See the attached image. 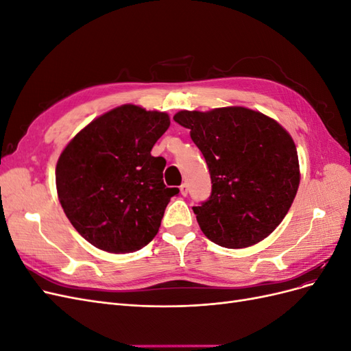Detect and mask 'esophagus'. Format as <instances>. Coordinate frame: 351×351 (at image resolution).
I'll return each mask as SVG.
<instances>
[{
	"instance_id": "1",
	"label": "esophagus",
	"mask_w": 351,
	"mask_h": 351,
	"mask_svg": "<svg viewBox=\"0 0 351 351\" xmlns=\"http://www.w3.org/2000/svg\"><path fill=\"white\" fill-rule=\"evenodd\" d=\"M180 192H182L183 196H187V193H189V186H187V183H183L182 186H180Z\"/></svg>"
}]
</instances>
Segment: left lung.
Returning <instances> with one entry per match:
<instances>
[{"label":"left lung","instance_id":"obj_1","mask_svg":"<svg viewBox=\"0 0 351 351\" xmlns=\"http://www.w3.org/2000/svg\"><path fill=\"white\" fill-rule=\"evenodd\" d=\"M174 121L190 129L209 168L210 196L193 206L205 236L228 249L268 237L300 183L291 136L269 117L243 107L180 111Z\"/></svg>","mask_w":351,"mask_h":351}]
</instances>
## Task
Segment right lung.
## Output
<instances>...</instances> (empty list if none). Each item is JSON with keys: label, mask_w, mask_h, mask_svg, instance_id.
<instances>
[{"label": "right lung", "mask_w": 351, "mask_h": 351, "mask_svg": "<svg viewBox=\"0 0 351 351\" xmlns=\"http://www.w3.org/2000/svg\"><path fill=\"white\" fill-rule=\"evenodd\" d=\"M168 127L165 112L121 105L84 127L60 155L61 206L95 247L129 253L156 236L169 199L178 195L164 184L165 159L151 155Z\"/></svg>", "instance_id": "1"}]
</instances>
